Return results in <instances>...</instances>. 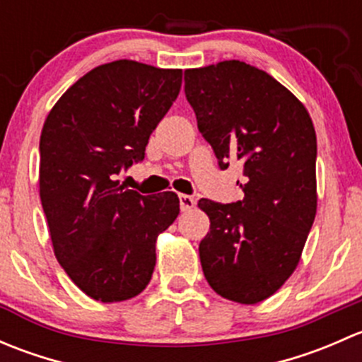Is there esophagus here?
I'll return each mask as SVG.
<instances>
[{"label": "esophagus", "mask_w": 362, "mask_h": 362, "mask_svg": "<svg viewBox=\"0 0 362 362\" xmlns=\"http://www.w3.org/2000/svg\"><path fill=\"white\" fill-rule=\"evenodd\" d=\"M178 199H180V210L182 211L192 210V208H194V204H196L194 198H192V196H187V194H180V196H178Z\"/></svg>", "instance_id": "1"}]
</instances>
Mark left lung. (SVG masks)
<instances>
[{"instance_id": "obj_1", "label": "left lung", "mask_w": 362, "mask_h": 362, "mask_svg": "<svg viewBox=\"0 0 362 362\" xmlns=\"http://www.w3.org/2000/svg\"><path fill=\"white\" fill-rule=\"evenodd\" d=\"M185 98L222 170L243 164V199H199L210 231L204 279L229 301L255 305L294 273L317 214V136L305 105L262 69L222 61L185 69Z\"/></svg>"}]
</instances>
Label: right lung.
<instances>
[{"label": "right lung", "instance_id": "right-lung-1", "mask_svg": "<svg viewBox=\"0 0 362 362\" xmlns=\"http://www.w3.org/2000/svg\"><path fill=\"white\" fill-rule=\"evenodd\" d=\"M180 87L182 69L113 61L76 80L43 124L38 185L54 254L96 301H126L148 286L158 236L178 217L175 192L141 196L115 178L144 160Z\"/></svg>", "mask_w": 362, "mask_h": 362}]
</instances>
